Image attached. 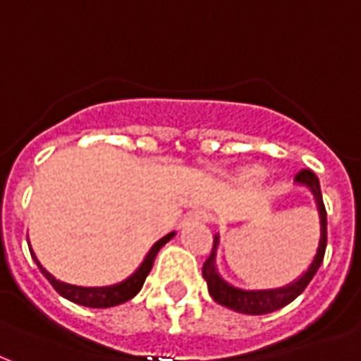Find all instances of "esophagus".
<instances>
[{"label": "esophagus", "mask_w": 361, "mask_h": 361, "mask_svg": "<svg viewBox=\"0 0 361 361\" xmlns=\"http://www.w3.org/2000/svg\"><path fill=\"white\" fill-rule=\"evenodd\" d=\"M192 219H197V221H209L211 215L207 213V211H194V213H190Z\"/></svg>", "instance_id": "obj_1"}]
</instances>
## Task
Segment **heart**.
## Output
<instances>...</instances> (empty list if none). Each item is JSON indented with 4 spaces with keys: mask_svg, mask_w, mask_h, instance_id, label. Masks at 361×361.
Returning <instances> with one entry per match:
<instances>
[{
    "mask_svg": "<svg viewBox=\"0 0 361 361\" xmlns=\"http://www.w3.org/2000/svg\"><path fill=\"white\" fill-rule=\"evenodd\" d=\"M245 177L249 178V180H259V178L262 177V169H251L245 173Z\"/></svg>",
    "mask_w": 361,
    "mask_h": 361,
    "instance_id": "1",
    "label": "heart"
}]
</instances>
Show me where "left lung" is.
I'll return each instance as SVG.
<instances>
[{
    "instance_id": "left-lung-1",
    "label": "left lung",
    "mask_w": 361,
    "mask_h": 361,
    "mask_svg": "<svg viewBox=\"0 0 361 361\" xmlns=\"http://www.w3.org/2000/svg\"><path fill=\"white\" fill-rule=\"evenodd\" d=\"M295 180L299 184H305L306 188H310L314 194L316 205L319 211V243H318V253L314 257L312 264L308 267L299 280L293 281L291 286L280 287V289H270V291H242V289H235V287L228 286L226 281L222 280L215 268V255H216V245H219V235H215L213 240V249L211 255L207 257V261L203 262L202 274L203 278L207 280V287H209L211 297L222 306H228L235 312L242 314H251V316H261V314H270L278 308H283L289 305L291 300H295L306 286L312 281L314 274L318 272L319 264L324 261L325 255V245H327V211H325L324 197H322V190H319V180L310 169H302L297 173Z\"/></svg>"
}]
</instances>
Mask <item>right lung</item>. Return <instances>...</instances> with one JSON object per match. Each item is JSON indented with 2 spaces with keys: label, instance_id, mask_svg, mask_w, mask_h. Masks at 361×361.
Instances as JSON below:
<instances>
[{
  "label": "right lung",
  "instance_id": "obj_1",
  "mask_svg": "<svg viewBox=\"0 0 361 361\" xmlns=\"http://www.w3.org/2000/svg\"><path fill=\"white\" fill-rule=\"evenodd\" d=\"M173 235H175V232L164 235L159 242L154 243L150 249V253L146 255L145 262L140 264L139 270L133 274L131 278H127L126 281H121V283L112 287H78V286H68V283H62V281L55 280V278H53V276H51V274H49L42 264H39V261L36 259V255H34L32 249H30V253H32V257H34V261H36V264L39 267L43 276L49 280V283L55 287L56 293L62 295L64 299L72 300V302H75V305L89 306V308H110V306L121 305V302L133 299L135 295L139 293L140 287H142V283H145L146 276L150 274L156 255H158L159 249L164 247L165 243L169 242Z\"/></svg>",
  "mask_w": 361,
  "mask_h": 361
}]
</instances>
